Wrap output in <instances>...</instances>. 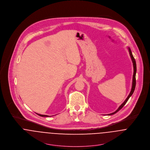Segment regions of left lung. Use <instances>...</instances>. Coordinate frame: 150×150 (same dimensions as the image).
Wrapping results in <instances>:
<instances>
[{"label":"left lung","instance_id":"1","mask_svg":"<svg viewBox=\"0 0 150 150\" xmlns=\"http://www.w3.org/2000/svg\"><path fill=\"white\" fill-rule=\"evenodd\" d=\"M129 52V54H130V58H131V59L132 61V62H133V80H132V89H131V91H130V92L129 93V95H128V96L127 97V98L126 99V100L124 102V103L118 107V108L114 112L112 113H111V114H109L108 115H112L115 113H116L117 112H118L120 110H121L122 107H124L125 106V105L126 104V103L128 102L129 98L132 95L134 91V89H135V86H136V61L132 55V51L130 49V48L128 47Z\"/></svg>","mask_w":150,"mask_h":150}]
</instances>
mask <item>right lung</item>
<instances>
[{
  "label": "right lung",
  "instance_id": "add662e5",
  "mask_svg": "<svg viewBox=\"0 0 150 150\" xmlns=\"http://www.w3.org/2000/svg\"><path fill=\"white\" fill-rule=\"evenodd\" d=\"M38 115H39V116H41V117H50V116H48V115H42V114H38V113H36Z\"/></svg>",
  "mask_w": 150,
  "mask_h": 150
}]
</instances>
